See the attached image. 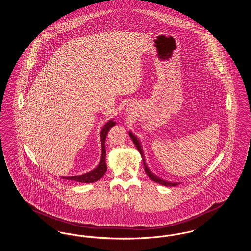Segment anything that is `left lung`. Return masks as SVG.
Masks as SVG:
<instances>
[{
	"instance_id": "obj_1",
	"label": "left lung",
	"mask_w": 251,
	"mask_h": 251,
	"mask_svg": "<svg viewBox=\"0 0 251 251\" xmlns=\"http://www.w3.org/2000/svg\"><path fill=\"white\" fill-rule=\"evenodd\" d=\"M129 134H130V137L131 138V140L133 141V143L135 145V147L137 148V150H138V151L140 152V154L142 156V159H143V164L144 167H145V171H146V173H147V175L149 176V178L151 179H152L153 181H155L157 183H159V184H162V185H165V186H176V185H178L179 184V182H170V181H167V180H164V179H160L159 177H157L155 174H153L151 170H150V168L148 167L147 166V163H146V161H145V156H144L143 152V149H142V146H141V143H140V141H139V139L134 135V134H132L131 131H129Z\"/></svg>"
}]
</instances>
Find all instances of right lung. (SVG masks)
<instances>
[{"mask_svg":"<svg viewBox=\"0 0 251 251\" xmlns=\"http://www.w3.org/2000/svg\"><path fill=\"white\" fill-rule=\"evenodd\" d=\"M116 125V122L113 120H109L107 123H105V125L102 127L101 131H100V141H101V158L100 161L98 165V167L95 169L84 173L82 175H78V176H72V177H62L63 179H70V180H75V181H79V182H84V183H91V182H95L97 180L100 179L104 173L107 170V166L105 163V156H106V151H105V139H106V135H107L109 130L114 127Z\"/></svg>","mask_w":251,"mask_h":251,"instance_id":"add662e5","label":"right lung"}]
</instances>
